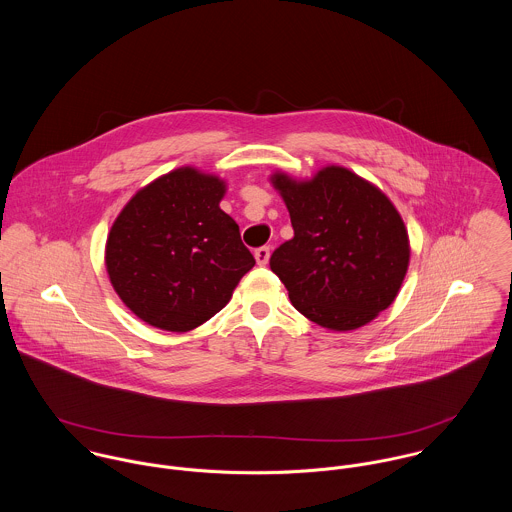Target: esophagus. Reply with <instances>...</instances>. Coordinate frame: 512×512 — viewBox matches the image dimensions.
Segmentation results:
<instances>
[{"label": "esophagus", "instance_id": "1", "mask_svg": "<svg viewBox=\"0 0 512 512\" xmlns=\"http://www.w3.org/2000/svg\"><path fill=\"white\" fill-rule=\"evenodd\" d=\"M254 258H256V262H258L260 266H266L268 260H270V248H268V246L256 248V250H254Z\"/></svg>", "mask_w": 512, "mask_h": 512}]
</instances>
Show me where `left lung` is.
<instances>
[{
	"label": "left lung",
	"mask_w": 512,
	"mask_h": 512,
	"mask_svg": "<svg viewBox=\"0 0 512 512\" xmlns=\"http://www.w3.org/2000/svg\"><path fill=\"white\" fill-rule=\"evenodd\" d=\"M270 181L293 226L270 268L293 307L331 331L359 329L390 307L410 264L408 230L392 201L339 165L303 181L276 171Z\"/></svg>",
	"instance_id": "1"
}]
</instances>
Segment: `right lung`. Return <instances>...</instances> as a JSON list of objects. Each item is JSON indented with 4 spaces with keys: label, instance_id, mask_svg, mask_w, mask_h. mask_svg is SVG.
Returning <instances> with one entry per match:
<instances>
[{
    "label": "right lung",
    "instance_id": "1",
    "mask_svg": "<svg viewBox=\"0 0 512 512\" xmlns=\"http://www.w3.org/2000/svg\"><path fill=\"white\" fill-rule=\"evenodd\" d=\"M224 193L220 177L187 165L142 187L114 220L106 272L147 325L173 333L203 325L256 264L219 207Z\"/></svg>",
    "mask_w": 512,
    "mask_h": 512
}]
</instances>
